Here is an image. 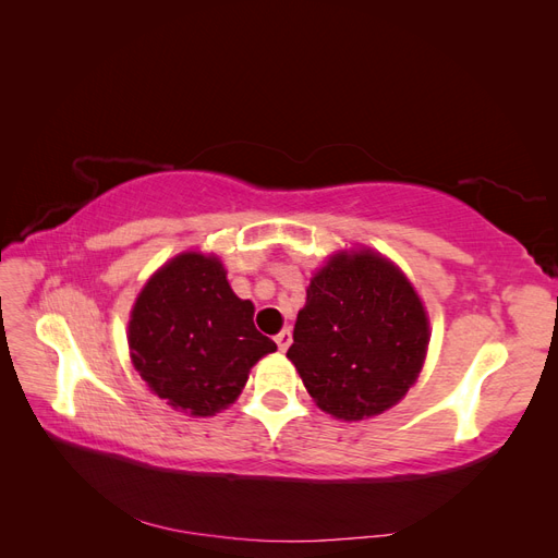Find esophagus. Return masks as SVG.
I'll return each mask as SVG.
<instances>
[{
  "label": "esophagus",
  "instance_id": "obj_1",
  "mask_svg": "<svg viewBox=\"0 0 558 558\" xmlns=\"http://www.w3.org/2000/svg\"><path fill=\"white\" fill-rule=\"evenodd\" d=\"M275 342H277V347H279V351H286L291 347V342H293V335H291V330L289 328H283L277 337H275Z\"/></svg>",
  "mask_w": 558,
  "mask_h": 558
}]
</instances>
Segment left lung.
<instances>
[{"mask_svg":"<svg viewBox=\"0 0 558 558\" xmlns=\"http://www.w3.org/2000/svg\"><path fill=\"white\" fill-rule=\"evenodd\" d=\"M428 342V312L408 275L384 253L351 246L312 275L286 359L320 412L363 421L416 384Z\"/></svg>","mask_w":558,"mask_h":558,"instance_id":"1","label":"left lung"}]
</instances>
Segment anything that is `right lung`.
Masks as SVG:
<instances>
[{
    "instance_id": "right-lung-1",
    "label": "right lung",
    "mask_w": 558,
    "mask_h": 558,
    "mask_svg": "<svg viewBox=\"0 0 558 558\" xmlns=\"http://www.w3.org/2000/svg\"><path fill=\"white\" fill-rule=\"evenodd\" d=\"M216 253L181 251L148 277L130 310V361L148 391L189 416H214L240 398L251 367L277 344L253 324Z\"/></svg>"
}]
</instances>
